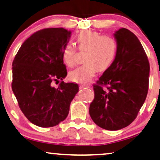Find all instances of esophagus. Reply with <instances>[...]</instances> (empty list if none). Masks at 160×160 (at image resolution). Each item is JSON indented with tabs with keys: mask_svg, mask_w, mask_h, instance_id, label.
Instances as JSON below:
<instances>
[{
	"mask_svg": "<svg viewBox=\"0 0 160 160\" xmlns=\"http://www.w3.org/2000/svg\"><path fill=\"white\" fill-rule=\"evenodd\" d=\"M90 86L88 85H80V88H89Z\"/></svg>",
	"mask_w": 160,
	"mask_h": 160,
	"instance_id": "esophagus-1",
	"label": "esophagus"
}]
</instances>
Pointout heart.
<instances>
[{
	"label": "heart",
	"instance_id": "1",
	"mask_svg": "<svg viewBox=\"0 0 160 160\" xmlns=\"http://www.w3.org/2000/svg\"><path fill=\"white\" fill-rule=\"evenodd\" d=\"M78 49L85 52V63L69 73V78L75 82H89L96 71L107 69L114 62L118 51V43L111 36L102 35L92 30H84L76 37ZM76 48L70 43L65 45L62 51V58L68 67L75 65Z\"/></svg>",
	"mask_w": 160,
	"mask_h": 160
}]
</instances>
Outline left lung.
I'll return each mask as SVG.
<instances>
[{
    "mask_svg": "<svg viewBox=\"0 0 160 160\" xmlns=\"http://www.w3.org/2000/svg\"><path fill=\"white\" fill-rule=\"evenodd\" d=\"M114 37L116 57L93 85L95 98L89 108L93 122L108 130L122 129L136 119L147 98L150 72L144 49L133 33L120 28ZM102 84L108 85L107 90Z\"/></svg>",
    "mask_w": 160,
    "mask_h": 160,
    "instance_id": "obj_1",
    "label": "left lung"
}]
</instances>
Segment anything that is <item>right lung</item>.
I'll return each instance as SVG.
<instances>
[{
    "label": "right lung",
    "mask_w": 160,
    "mask_h": 160,
    "mask_svg": "<svg viewBox=\"0 0 160 160\" xmlns=\"http://www.w3.org/2000/svg\"><path fill=\"white\" fill-rule=\"evenodd\" d=\"M72 32L62 28L35 32L23 42L12 64V91L19 108L32 124L53 127L67 118L79 90L73 82L53 86L67 72L62 51Z\"/></svg>",
    "instance_id": "right-lung-1"
}]
</instances>
